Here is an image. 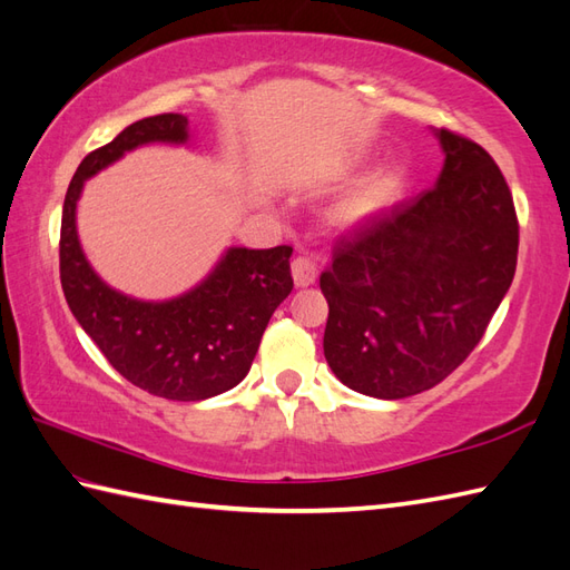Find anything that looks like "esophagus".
Listing matches in <instances>:
<instances>
[{
  "mask_svg": "<svg viewBox=\"0 0 570 570\" xmlns=\"http://www.w3.org/2000/svg\"><path fill=\"white\" fill-rule=\"evenodd\" d=\"M291 274H294V284L305 288L315 284L317 279V265L313 257H305V255H298L294 262H291Z\"/></svg>",
  "mask_w": 570,
  "mask_h": 570,
  "instance_id": "34e87169",
  "label": "esophagus"
}]
</instances>
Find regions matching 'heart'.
I'll use <instances>...</instances> for the list:
<instances>
[{"label": "heart", "mask_w": 570, "mask_h": 570, "mask_svg": "<svg viewBox=\"0 0 570 570\" xmlns=\"http://www.w3.org/2000/svg\"><path fill=\"white\" fill-rule=\"evenodd\" d=\"M406 170L400 164H387L371 173L342 204L344 224H363L392 209L404 197Z\"/></svg>", "instance_id": "1"}]
</instances>
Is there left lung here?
<instances>
[{"label": "left lung", "instance_id": "8db88e82", "mask_svg": "<svg viewBox=\"0 0 570 570\" xmlns=\"http://www.w3.org/2000/svg\"><path fill=\"white\" fill-rule=\"evenodd\" d=\"M435 187L352 228L320 274L325 358L361 395L431 390L484 337L518 265V216L503 173L472 139L435 129Z\"/></svg>", "mask_w": 570, "mask_h": 570}]
</instances>
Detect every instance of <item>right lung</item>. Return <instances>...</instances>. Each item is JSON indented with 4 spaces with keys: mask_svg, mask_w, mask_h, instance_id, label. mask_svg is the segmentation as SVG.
I'll use <instances>...</instances> for the list:
<instances>
[{
    "mask_svg": "<svg viewBox=\"0 0 570 570\" xmlns=\"http://www.w3.org/2000/svg\"><path fill=\"white\" fill-rule=\"evenodd\" d=\"M187 118L154 115L86 156L69 183L60 230V279L71 315L129 383L173 402H199L236 387L253 366L272 313L294 288L291 245L228 247L207 279L168 301H139L108 286L77 233L83 183L144 144H187Z\"/></svg>",
    "mask_w": 570,
    "mask_h": 570,
    "instance_id": "add662e5",
    "label": "right lung"
}]
</instances>
